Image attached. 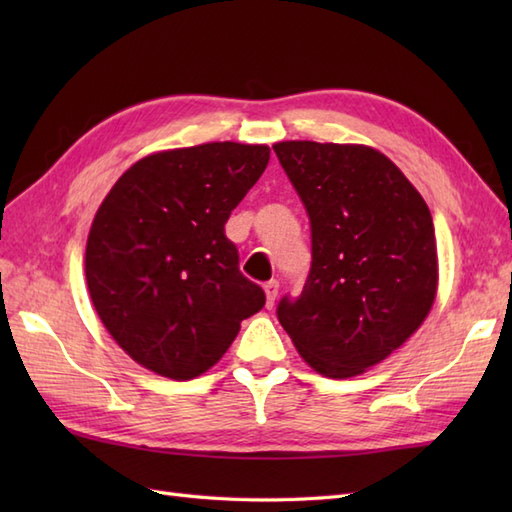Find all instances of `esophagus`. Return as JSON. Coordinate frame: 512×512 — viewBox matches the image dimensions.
<instances>
[{
    "instance_id": "34e87169",
    "label": "esophagus",
    "mask_w": 512,
    "mask_h": 512,
    "mask_svg": "<svg viewBox=\"0 0 512 512\" xmlns=\"http://www.w3.org/2000/svg\"><path fill=\"white\" fill-rule=\"evenodd\" d=\"M264 292H266V306L273 308L275 306V299H277V292H279V281L277 279L266 281Z\"/></svg>"
}]
</instances>
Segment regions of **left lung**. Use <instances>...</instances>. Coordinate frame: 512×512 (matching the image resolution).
<instances>
[{
  "instance_id": "left-lung-1",
  "label": "left lung",
  "mask_w": 512,
  "mask_h": 512,
  "mask_svg": "<svg viewBox=\"0 0 512 512\" xmlns=\"http://www.w3.org/2000/svg\"><path fill=\"white\" fill-rule=\"evenodd\" d=\"M312 228V266L279 323L314 372L363 374L416 332L436 301V231L394 162L365 145H273Z\"/></svg>"
}]
</instances>
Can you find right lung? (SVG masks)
Instances as JSON below:
<instances>
[{"label": "right lung", "instance_id": "1", "mask_svg": "<svg viewBox=\"0 0 512 512\" xmlns=\"http://www.w3.org/2000/svg\"><path fill=\"white\" fill-rule=\"evenodd\" d=\"M270 158L266 145L206 143L129 167L96 211L85 279L112 339L151 372L189 380L231 347L266 295L239 273L224 224Z\"/></svg>", "mask_w": 512, "mask_h": 512}]
</instances>
